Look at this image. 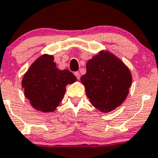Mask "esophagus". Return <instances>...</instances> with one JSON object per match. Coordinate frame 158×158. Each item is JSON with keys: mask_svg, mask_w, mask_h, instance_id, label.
Listing matches in <instances>:
<instances>
[{"mask_svg": "<svg viewBox=\"0 0 158 158\" xmlns=\"http://www.w3.org/2000/svg\"><path fill=\"white\" fill-rule=\"evenodd\" d=\"M74 75L77 77V78L78 80H80L81 74H80V73H79V72H75V73H74Z\"/></svg>", "mask_w": 158, "mask_h": 158, "instance_id": "1", "label": "esophagus"}]
</instances>
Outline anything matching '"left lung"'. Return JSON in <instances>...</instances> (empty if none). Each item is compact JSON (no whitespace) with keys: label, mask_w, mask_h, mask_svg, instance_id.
Returning a JSON list of instances; mask_svg holds the SVG:
<instances>
[{"label":"left lung","mask_w":158,"mask_h":158,"mask_svg":"<svg viewBox=\"0 0 158 158\" xmlns=\"http://www.w3.org/2000/svg\"><path fill=\"white\" fill-rule=\"evenodd\" d=\"M131 80L128 68L106 51H101L88 60L86 73L81 77L89 102L98 110L106 113L124 102Z\"/></svg>","instance_id":"8db88e82"}]
</instances>
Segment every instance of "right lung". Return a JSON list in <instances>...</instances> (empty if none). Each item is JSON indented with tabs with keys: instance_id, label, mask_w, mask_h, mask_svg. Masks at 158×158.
I'll list each match as a JSON object with an SVG mask.
<instances>
[{
	"instance_id": "right-lung-1",
	"label": "right lung",
	"mask_w": 158,
	"mask_h": 158,
	"mask_svg": "<svg viewBox=\"0 0 158 158\" xmlns=\"http://www.w3.org/2000/svg\"><path fill=\"white\" fill-rule=\"evenodd\" d=\"M77 77L69 70H60L51 55H43L36 60L22 81L24 94L37 110L52 112L60 105L66 91V85Z\"/></svg>"
}]
</instances>
